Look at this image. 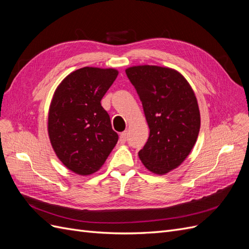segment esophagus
I'll return each instance as SVG.
<instances>
[{
  "label": "esophagus",
  "instance_id": "1",
  "mask_svg": "<svg viewBox=\"0 0 249 249\" xmlns=\"http://www.w3.org/2000/svg\"><path fill=\"white\" fill-rule=\"evenodd\" d=\"M126 140V132H123L119 135V141L120 143H124Z\"/></svg>",
  "mask_w": 249,
  "mask_h": 249
}]
</instances>
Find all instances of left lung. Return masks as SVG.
<instances>
[{"mask_svg":"<svg viewBox=\"0 0 249 249\" xmlns=\"http://www.w3.org/2000/svg\"><path fill=\"white\" fill-rule=\"evenodd\" d=\"M125 73L139 95L149 127L139 158L147 170L164 176L186 160L197 140L196 96L183 74L170 67L135 65Z\"/></svg>","mask_w":249,"mask_h":249,"instance_id":"1","label":"left lung"}]
</instances>
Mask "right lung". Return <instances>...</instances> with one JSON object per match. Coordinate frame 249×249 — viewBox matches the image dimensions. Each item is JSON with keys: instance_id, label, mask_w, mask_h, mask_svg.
<instances>
[{"instance_id": "right-lung-1", "label": "right lung", "mask_w": 249, "mask_h": 249, "mask_svg": "<svg viewBox=\"0 0 249 249\" xmlns=\"http://www.w3.org/2000/svg\"><path fill=\"white\" fill-rule=\"evenodd\" d=\"M118 76L115 69L83 67L57 86L50 104L48 134L64 166L79 176L99 171L118 135L101 101Z\"/></svg>"}]
</instances>
